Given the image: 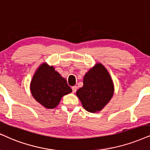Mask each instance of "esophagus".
<instances>
[{"instance_id":"1","label":"esophagus","mask_w":150,"mask_h":150,"mask_svg":"<svg viewBox=\"0 0 150 150\" xmlns=\"http://www.w3.org/2000/svg\"><path fill=\"white\" fill-rule=\"evenodd\" d=\"M77 86H74L72 87V90H73V93H75L77 91Z\"/></svg>"}]
</instances>
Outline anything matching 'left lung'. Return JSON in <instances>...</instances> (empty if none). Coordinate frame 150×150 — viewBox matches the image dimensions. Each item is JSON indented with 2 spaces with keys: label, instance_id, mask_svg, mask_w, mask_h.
Listing matches in <instances>:
<instances>
[{
  "label": "left lung",
  "instance_id": "8db88e82",
  "mask_svg": "<svg viewBox=\"0 0 150 150\" xmlns=\"http://www.w3.org/2000/svg\"><path fill=\"white\" fill-rule=\"evenodd\" d=\"M83 84L76 92L82 107L90 113L102 111L114 93V85L107 69L101 63H96L85 74Z\"/></svg>",
  "mask_w": 150,
  "mask_h": 150
}]
</instances>
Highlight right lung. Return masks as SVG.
Segmentation results:
<instances>
[{"instance_id":"1","label":"right lung","mask_w":150,"mask_h":150,"mask_svg":"<svg viewBox=\"0 0 150 150\" xmlns=\"http://www.w3.org/2000/svg\"><path fill=\"white\" fill-rule=\"evenodd\" d=\"M30 88L36 101L46 109L55 108L64 96L72 92L66 79L46 62L36 70Z\"/></svg>"}]
</instances>
